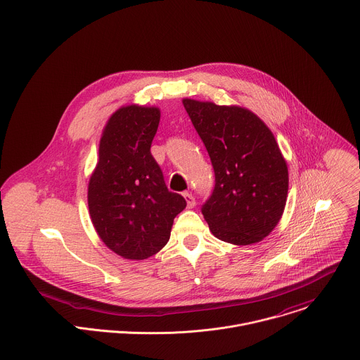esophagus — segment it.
<instances>
[{"label": "esophagus", "mask_w": 360, "mask_h": 360, "mask_svg": "<svg viewBox=\"0 0 360 360\" xmlns=\"http://www.w3.org/2000/svg\"><path fill=\"white\" fill-rule=\"evenodd\" d=\"M183 197H184V200H186L188 208H193V207L195 205V198H194V195H193L191 193H184Z\"/></svg>", "instance_id": "1"}]
</instances>
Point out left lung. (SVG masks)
<instances>
[{"instance_id": "left-lung-1", "label": "left lung", "mask_w": 360, "mask_h": 360, "mask_svg": "<svg viewBox=\"0 0 360 360\" xmlns=\"http://www.w3.org/2000/svg\"><path fill=\"white\" fill-rule=\"evenodd\" d=\"M183 105L215 173L201 207L212 235L233 245L260 242L278 224L288 191L287 165L271 131L242 107L190 98Z\"/></svg>"}]
</instances>
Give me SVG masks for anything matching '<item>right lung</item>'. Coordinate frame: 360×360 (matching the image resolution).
Segmentation results:
<instances>
[{
	"label": "right lung",
	"instance_id": "1",
	"mask_svg": "<svg viewBox=\"0 0 360 360\" xmlns=\"http://www.w3.org/2000/svg\"><path fill=\"white\" fill-rule=\"evenodd\" d=\"M160 121L156 107L128 105L108 120L89 183V210L101 240L117 255L143 260L169 240L187 202L166 187L150 153Z\"/></svg>",
	"mask_w": 360,
	"mask_h": 360
}]
</instances>
